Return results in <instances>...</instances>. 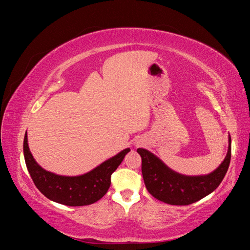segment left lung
<instances>
[{"mask_svg":"<svg viewBox=\"0 0 250 250\" xmlns=\"http://www.w3.org/2000/svg\"><path fill=\"white\" fill-rule=\"evenodd\" d=\"M230 143L229 135L228 154L221 165L209 174L198 176L173 171L150 151L139 148L137 151L142 157V174L148 192L154 198L172 206H188L204 198L216 190L229 170Z\"/></svg>","mask_w":250,"mask_h":250,"instance_id":"1","label":"left lung"}]
</instances>
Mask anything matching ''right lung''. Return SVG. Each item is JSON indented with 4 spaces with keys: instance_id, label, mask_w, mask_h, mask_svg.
I'll return each mask as SVG.
<instances>
[{
    "instance_id": "obj_1",
    "label": "right lung",
    "mask_w": 250,
    "mask_h": 250,
    "mask_svg": "<svg viewBox=\"0 0 250 250\" xmlns=\"http://www.w3.org/2000/svg\"><path fill=\"white\" fill-rule=\"evenodd\" d=\"M129 151V148L122 150L82 175L63 176L42 169L29 149L27 131L24 138L25 162L34 185L48 199L69 207L88 206L101 199L110 187L111 174Z\"/></svg>"
}]
</instances>
